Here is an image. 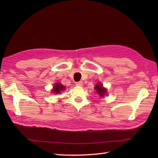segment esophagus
<instances>
[{"mask_svg": "<svg viewBox=\"0 0 158 158\" xmlns=\"http://www.w3.org/2000/svg\"><path fill=\"white\" fill-rule=\"evenodd\" d=\"M83 81L76 82V85H77V86H83Z\"/></svg>", "mask_w": 158, "mask_h": 158, "instance_id": "obj_1", "label": "esophagus"}]
</instances>
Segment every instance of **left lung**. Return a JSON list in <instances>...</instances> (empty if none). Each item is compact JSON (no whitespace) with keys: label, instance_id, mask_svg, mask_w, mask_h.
Returning a JSON list of instances; mask_svg holds the SVG:
<instances>
[{"label":"left lung","instance_id":"1","mask_svg":"<svg viewBox=\"0 0 158 158\" xmlns=\"http://www.w3.org/2000/svg\"><path fill=\"white\" fill-rule=\"evenodd\" d=\"M95 89H96V92L100 96H102L103 97L104 95L105 94V93L106 92V89H105L102 87V85L100 84V83H98V84H97L95 87Z\"/></svg>","mask_w":158,"mask_h":158}]
</instances>
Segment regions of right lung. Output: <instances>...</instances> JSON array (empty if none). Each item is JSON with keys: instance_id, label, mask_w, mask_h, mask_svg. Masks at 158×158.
Instances as JSON below:
<instances>
[{"instance_id": "1", "label": "right lung", "mask_w": 158, "mask_h": 158, "mask_svg": "<svg viewBox=\"0 0 158 158\" xmlns=\"http://www.w3.org/2000/svg\"><path fill=\"white\" fill-rule=\"evenodd\" d=\"M64 86L62 85L61 83H56L55 84L54 87H53V92H54L56 94H58L60 93V92L62 90L64 89Z\"/></svg>"}]
</instances>
